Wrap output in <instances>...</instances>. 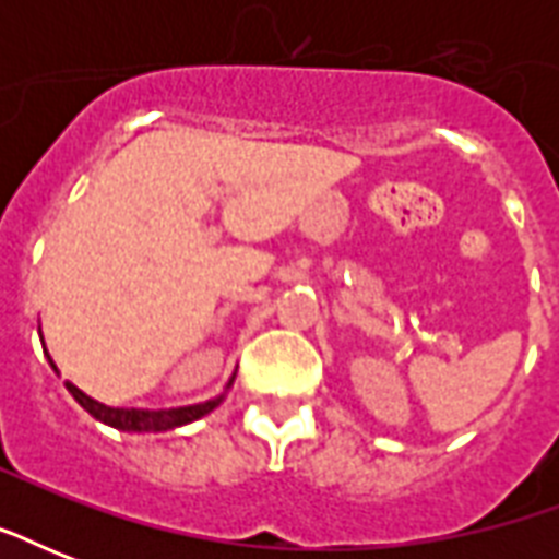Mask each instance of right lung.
<instances>
[{
  "label": "right lung",
  "instance_id": "right-lung-1",
  "mask_svg": "<svg viewBox=\"0 0 559 559\" xmlns=\"http://www.w3.org/2000/svg\"><path fill=\"white\" fill-rule=\"evenodd\" d=\"M51 362V359H48ZM55 368V362H51ZM231 385V380H228ZM226 385V389H228ZM66 389L72 391V397L81 403L86 412H90L95 420L107 426H116L121 432H168V429H177V426L193 424V420H200L202 415H209L211 408L219 406V400L223 394L214 400H205V403H197V406H182V408H159V412H151V408H112L104 406L98 400H92L90 394H83L78 385L72 382H66Z\"/></svg>",
  "mask_w": 559,
  "mask_h": 559
}]
</instances>
